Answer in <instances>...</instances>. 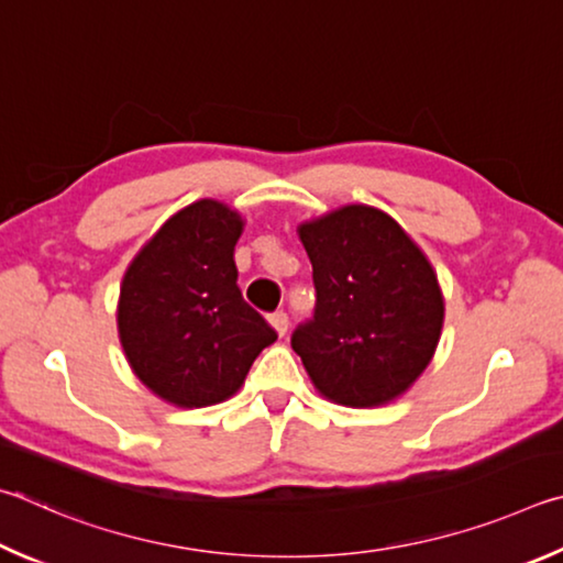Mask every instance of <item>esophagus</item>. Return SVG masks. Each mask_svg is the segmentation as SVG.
Masks as SVG:
<instances>
[{
    "label": "esophagus",
    "instance_id": "obj_1",
    "mask_svg": "<svg viewBox=\"0 0 563 563\" xmlns=\"http://www.w3.org/2000/svg\"><path fill=\"white\" fill-rule=\"evenodd\" d=\"M269 323H272V329L279 333V336H284V333H287V329H289V317L284 311H274L269 317Z\"/></svg>",
    "mask_w": 563,
    "mask_h": 563
}]
</instances>
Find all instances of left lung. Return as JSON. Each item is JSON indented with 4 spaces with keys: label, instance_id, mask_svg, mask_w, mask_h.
<instances>
[{
    "label": "left lung",
    "instance_id": "8db88e82",
    "mask_svg": "<svg viewBox=\"0 0 563 563\" xmlns=\"http://www.w3.org/2000/svg\"><path fill=\"white\" fill-rule=\"evenodd\" d=\"M313 266L317 309L291 336L323 398L378 408L435 356L445 299L410 234L378 207L343 205L297 227Z\"/></svg>",
    "mask_w": 563,
    "mask_h": 563
}]
</instances>
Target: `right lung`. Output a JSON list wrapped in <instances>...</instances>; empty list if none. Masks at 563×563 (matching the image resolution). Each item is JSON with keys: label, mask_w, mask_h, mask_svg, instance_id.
Here are the masks:
<instances>
[{"label": "right lung", "mask_w": 563, "mask_h": 563, "mask_svg": "<svg viewBox=\"0 0 563 563\" xmlns=\"http://www.w3.org/2000/svg\"><path fill=\"white\" fill-rule=\"evenodd\" d=\"M242 230L240 212L205 197L165 220L123 274L118 339L143 386L170 406L232 398L276 341L236 287Z\"/></svg>", "instance_id": "add662e5"}]
</instances>
